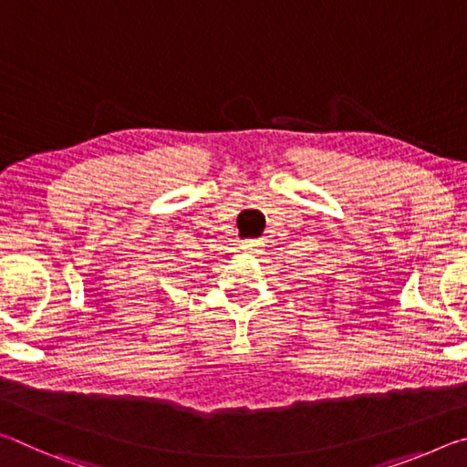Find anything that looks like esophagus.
<instances>
[{
	"label": "esophagus",
	"mask_w": 467,
	"mask_h": 467,
	"mask_svg": "<svg viewBox=\"0 0 467 467\" xmlns=\"http://www.w3.org/2000/svg\"><path fill=\"white\" fill-rule=\"evenodd\" d=\"M241 249L247 251L249 255H262L264 251V243L262 241H253V239H247L241 243Z\"/></svg>",
	"instance_id": "1"
}]
</instances>
